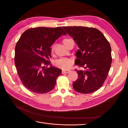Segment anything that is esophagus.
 <instances>
[{"instance_id":"34e87169","label":"esophagus","mask_w":128,"mask_h":128,"mask_svg":"<svg viewBox=\"0 0 128 128\" xmlns=\"http://www.w3.org/2000/svg\"><path fill=\"white\" fill-rule=\"evenodd\" d=\"M70 71L71 70H63L62 72V73L63 74H68L69 72H70Z\"/></svg>"}]
</instances>
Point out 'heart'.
<instances>
[{
  "label": "heart",
  "instance_id": "obj_1",
  "mask_svg": "<svg viewBox=\"0 0 128 128\" xmlns=\"http://www.w3.org/2000/svg\"><path fill=\"white\" fill-rule=\"evenodd\" d=\"M71 40L72 39H69V38L64 39L63 40V43L64 45H66V44ZM54 50V45H53L51 46V51L53 52ZM54 64L56 67L58 68L67 70V69H69L72 67V66L73 64V61L71 59H69V58H62L56 60L54 61Z\"/></svg>",
  "mask_w": 128,
  "mask_h": 128
}]
</instances>
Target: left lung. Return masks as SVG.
I'll use <instances>...</instances> for the list:
<instances>
[{"label": "left lung", "instance_id": "8db88e82", "mask_svg": "<svg viewBox=\"0 0 128 128\" xmlns=\"http://www.w3.org/2000/svg\"><path fill=\"white\" fill-rule=\"evenodd\" d=\"M80 49L75 63L85 70H77L78 78L72 84L74 90L83 94H91L101 88L109 72L112 61L111 47L103 34L94 28L64 26Z\"/></svg>", "mask_w": 128, "mask_h": 128}]
</instances>
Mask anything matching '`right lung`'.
Instances as JSON below:
<instances>
[{"label":"right lung","mask_w":128,"mask_h":128,"mask_svg":"<svg viewBox=\"0 0 128 128\" xmlns=\"http://www.w3.org/2000/svg\"><path fill=\"white\" fill-rule=\"evenodd\" d=\"M65 34L61 26L37 27L22 34L15 46L14 61L21 82L30 91L45 94L54 88L62 70L52 66L48 61L51 58L50 47Z\"/></svg>","instance_id":"1"}]
</instances>
